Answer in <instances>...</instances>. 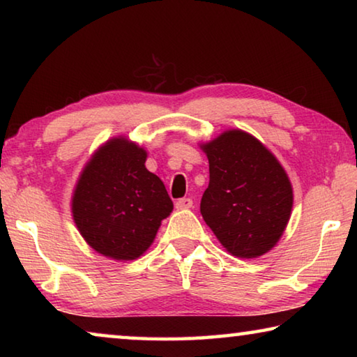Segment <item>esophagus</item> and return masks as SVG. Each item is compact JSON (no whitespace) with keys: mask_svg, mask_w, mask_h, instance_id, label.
<instances>
[{"mask_svg":"<svg viewBox=\"0 0 357 357\" xmlns=\"http://www.w3.org/2000/svg\"><path fill=\"white\" fill-rule=\"evenodd\" d=\"M192 206H193L192 198H179V200L176 202V208L178 209H189Z\"/></svg>","mask_w":357,"mask_h":357,"instance_id":"obj_1","label":"esophagus"}]
</instances>
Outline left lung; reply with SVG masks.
<instances>
[{
	"instance_id": "1",
	"label": "left lung",
	"mask_w": 357,
	"mask_h": 357,
	"mask_svg": "<svg viewBox=\"0 0 357 357\" xmlns=\"http://www.w3.org/2000/svg\"><path fill=\"white\" fill-rule=\"evenodd\" d=\"M209 185L200 211L220 244L238 258L264 255L279 243L293 208V187L275 155L244 130L202 144Z\"/></svg>"
}]
</instances>
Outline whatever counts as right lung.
<instances>
[{
	"label": "right lung",
	"instance_id": "obj_1",
	"mask_svg": "<svg viewBox=\"0 0 357 357\" xmlns=\"http://www.w3.org/2000/svg\"><path fill=\"white\" fill-rule=\"evenodd\" d=\"M148 153L124 137L108 140L84 165L72 197V217L100 255L129 261L149 249L173 202L144 167Z\"/></svg>",
	"mask_w": 357,
	"mask_h": 357
}]
</instances>
